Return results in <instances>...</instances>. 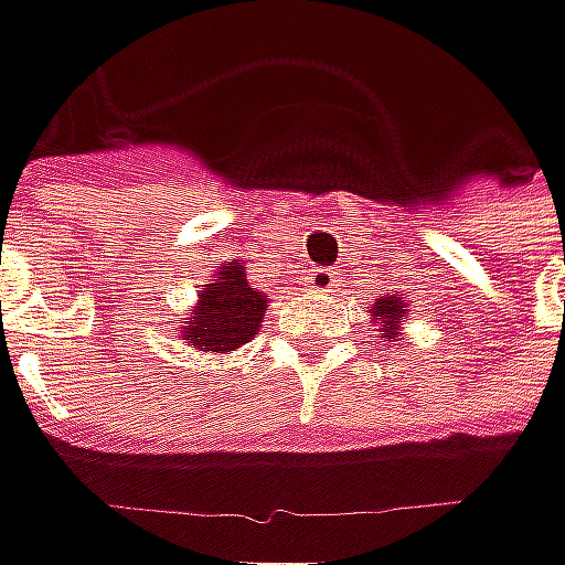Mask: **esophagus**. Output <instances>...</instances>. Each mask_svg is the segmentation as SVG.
<instances>
[{
  "mask_svg": "<svg viewBox=\"0 0 565 565\" xmlns=\"http://www.w3.org/2000/svg\"><path fill=\"white\" fill-rule=\"evenodd\" d=\"M307 287L309 290H319V294H326L334 287V271L331 268H312L307 275Z\"/></svg>",
  "mask_w": 565,
  "mask_h": 565,
  "instance_id": "esophagus-1",
  "label": "esophagus"
}]
</instances>
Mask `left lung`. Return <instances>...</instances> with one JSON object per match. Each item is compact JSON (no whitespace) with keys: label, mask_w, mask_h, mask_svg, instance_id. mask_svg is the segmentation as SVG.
Returning a JSON list of instances; mask_svg holds the SVG:
<instances>
[{"label":"left lung","mask_w":565,"mask_h":565,"mask_svg":"<svg viewBox=\"0 0 565 565\" xmlns=\"http://www.w3.org/2000/svg\"><path fill=\"white\" fill-rule=\"evenodd\" d=\"M402 307H405V303H402V294H398V297H395V294H392V297H382L380 303H376V316L385 319V331H388L385 338H398V334H402V331H395V322L402 319Z\"/></svg>","instance_id":"left-lung-1"}]
</instances>
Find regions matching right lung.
Returning <instances> with one entry per match:
<instances>
[{
  "instance_id": "right-lung-1",
  "label": "right lung",
  "mask_w": 565,
  "mask_h": 565,
  "mask_svg": "<svg viewBox=\"0 0 565 565\" xmlns=\"http://www.w3.org/2000/svg\"><path fill=\"white\" fill-rule=\"evenodd\" d=\"M265 297L256 287H249L243 262L224 265L214 284H205L199 294V307L192 312V322H185V341L205 351H234L246 344L262 326Z\"/></svg>"
}]
</instances>
